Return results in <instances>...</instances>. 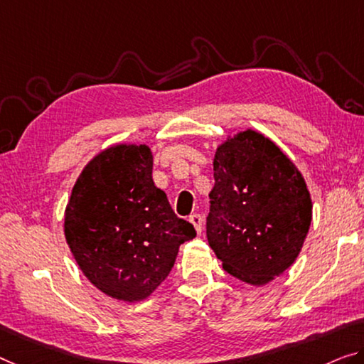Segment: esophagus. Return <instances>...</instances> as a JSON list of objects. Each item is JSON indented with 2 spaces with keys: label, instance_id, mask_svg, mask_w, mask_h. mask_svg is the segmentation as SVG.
I'll return each instance as SVG.
<instances>
[{
  "label": "esophagus",
  "instance_id": "esophagus-1",
  "mask_svg": "<svg viewBox=\"0 0 364 364\" xmlns=\"http://www.w3.org/2000/svg\"><path fill=\"white\" fill-rule=\"evenodd\" d=\"M188 221L192 223L193 228L197 229V232L200 234V232H201V229H203V218H201V215H198V213H193V215H190Z\"/></svg>",
  "mask_w": 364,
  "mask_h": 364
}]
</instances>
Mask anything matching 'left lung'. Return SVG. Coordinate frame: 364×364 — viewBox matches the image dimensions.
<instances>
[{
  "label": "left lung",
  "mask_w": 364,
  "mask_h": 364,
  "mask_svg": "<svg viewBox=\"0 0 364 364\" xmlns=\"http://www.w3.org/2000/svg\"><path fill=\"white\" fill-rule=\"evenodd\" d=\"M206 237L223 268L265 284L293 265L311 226L309 190L275 143L247 130L216 151Z\"/></svg>",
  "instance_id": "left-lung-1"
}]
</instances>
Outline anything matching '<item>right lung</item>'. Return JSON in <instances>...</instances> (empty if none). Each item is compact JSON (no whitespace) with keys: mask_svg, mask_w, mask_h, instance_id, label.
Masks as SVG:
<instances>
[{"mask_svg":"<svg viewBox=\"0 0 364 364\" xmlns=\"http://www.w3.org/2000/svg\"><path fill=\"white\" fill-rule=\"evenodd\" d=\"M65 236L94 287L135 303L164 282L181 244L197 231L154 186L149 148L117 144L97 154L76 181Z\"/></svg>","mask_w":364,"mask_h":364,"instance_id":"add662e5","label":"right lung"}]
</instances>
